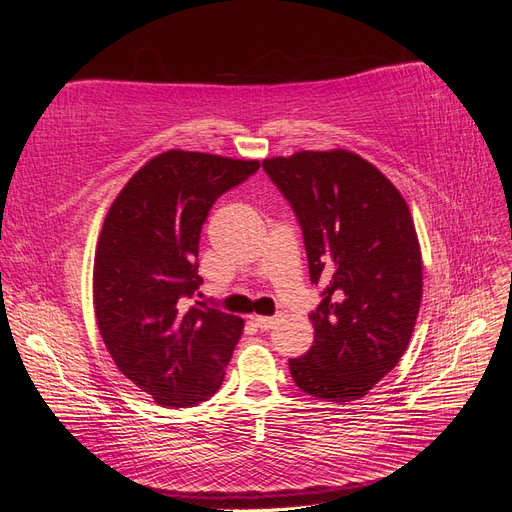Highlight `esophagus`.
Masks as SVG:
<instances>
[{"instance_id": "obj_1", "label": "esophagus", "mask_w": 512, "mask_h": 512, "mask_svg": "<svg viewBox=\"0 0 512 512\" xmlns=\"http://www.w3.org/2000/svg\"><path fill=\"white\" fill-rule=\"evenodd\" d=\"M252 322L260 331H269L275 327V318H269V316H252Z\"/></svg>"}]
</instances>
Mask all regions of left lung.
Listing matches in <instances>:
<instances>
[{"label":"left lung","instance_id":"1","mask_svg":"<svg viewBox=\"0 0 512 512\" xmlns=\"http://www.w3.org/2000/svg\"><path fill=\"white\" fill-rule=\"evenodd\" d=\"M303 230L314 344L290 359L307 395L344 404L367 395L406 352L423 297V262L404 196L346 149L262 162Z\"/></svg>","mask_w":512,"mask_h":512}]
</instances>
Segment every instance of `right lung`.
<instances>
[{
	"mask_svg": "<svg viewBox=\"0 0 512 512\" xmlns=\"http://www.w3.org/2000/svg\"><path fill=\"white\" fill-rule=\"evenodd\" d=\"M256 160L166 151L149 160L106 213L94 260L98 329L117 369L160 406L188 408L220 389L243 320L194 301L198 243L224 192Z\"/></svg>",
	"mask_w": 512,
	"mask_h": 512,
	"instance_id": "right-lung-1",
	"label": "right lung"
}]
</instances>
